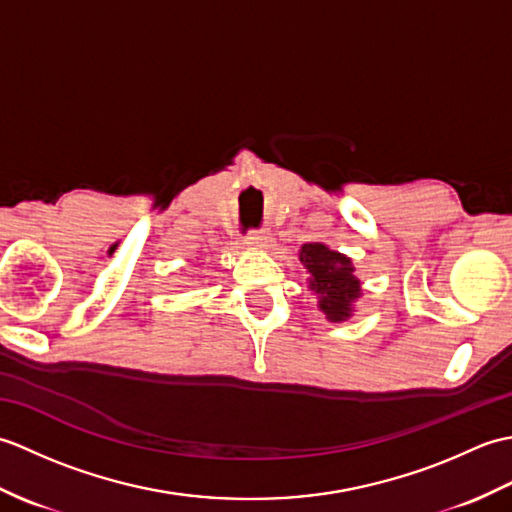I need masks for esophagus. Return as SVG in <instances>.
<instances>
[{"label": "esophagus", "mask_w": 512, "mask_h": 512, "mask_svg": "<svg viewBox=\"0 0 512 512\" xmlns=\"http://www.w3.org/2000/svg\"><path fill=\"white\" fill-rule=\"evenodd\" d=\"M244 244L248 248H268L270 246V235L266 231H250L244 237Z\"/></svg>", "instance_id": "1"}]
</instances>
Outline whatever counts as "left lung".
<instances>
[{"instance_id":"obj_1","label":"left lung","mask_w":512,"mask_h":512,"mask_svg":"<svg viewBox=\"0 0 512 512\" xmlns=\"http://www.w3.org/2000/svg\"><path fill=\"white\" fill-rule=\"evenodd\" d=\"M299 262L308 270L310 290L319 297L325 319L332 323L350 319L361 297V281L354 275L352 259L321 242H310L301 246Z\"/></svg>"}]
</instances>
